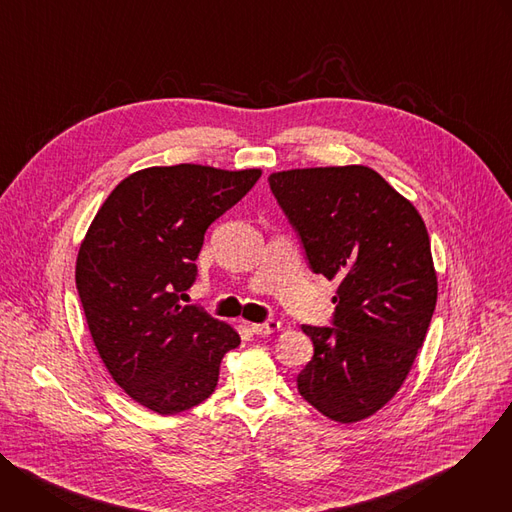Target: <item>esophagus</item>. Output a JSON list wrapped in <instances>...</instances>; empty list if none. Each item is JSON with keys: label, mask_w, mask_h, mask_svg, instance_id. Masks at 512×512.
<instances>
[{"label": "esophagus", "mask_w": 512, "mask_h": 512, "mask_svg": "<svg viewBox=\"0 0 512 512\" xmlns=\"http://www.w3.org/2000/svg\"><path fill=\"white\" fill-rule=\"evenodd\" d=\"M275 330H279L277 320H265L261 324H251V332L257 336H267V334H273Z\"/></svg>", "instance_id": "obj_1"}]
</instances>
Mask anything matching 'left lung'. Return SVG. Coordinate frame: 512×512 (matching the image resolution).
Segmentation results:
<instances>
[{
  "label": "left lung",
  "instance_id": "obj_1",
  "mask_svg": "<svg viewBox=\"0 0 512 512\" xmlns=\"http://www.w3.org/2000/svg\"><path fill=\"white\" fill-rule=\"evenodd\" d=\"M269 186L310 269L340 279L334 326H302L314 356L298 391L332 421L367 419L401 389L435 310L423 218L367 166L275 172Z\"/></svg>",
  "mask_w": 512,
  "mask_h": 512
}]
</instances>
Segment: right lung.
I'll return each mask as SVG.
<instances>
[{"instance_id": "add662e5", "label": "right lung", "mask_w": 512, "mask_h": 512, "mask_svg": "<svg viewBox=\"0 0 512 512\" xmlns=\"http://www.w3.org/2000/svg\"><path fill=\"white\" fill-rule=\"evenodd\" d=\"M261 170L154 166L121 180L81 243L77 289L99 356L139 405L174 415L208 399L223 356L241 344L229 324L180 298L196 279L206 229Z\"/></svg>"}]
</instances>
